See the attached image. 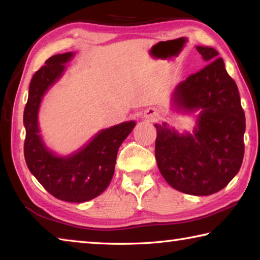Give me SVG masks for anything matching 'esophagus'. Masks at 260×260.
I'll return each mask as SVG.
<instances>
[{
	"mask_svg": "<svg viewBox=\"0 0 260 260\" xmlns=\"http://www.w3.org/2000/svg\"><path fill=\"white\" fill-rule=\"evenodd\" d=\"M144 117H146V119L148 121L155 122V121L159 119L160 114H159V111H158V110H156V109H149V110H147V112H146V114H144Z\"/></svg>",
	"mask_w": 260,
	"mask_h": 260,
	"instance_id": "esophagus-1",
	"label": "esophagus"
}]
</instances>
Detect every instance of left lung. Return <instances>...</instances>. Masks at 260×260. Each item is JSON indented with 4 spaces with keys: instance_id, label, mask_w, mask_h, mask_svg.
Wrapping results in <instances>:
<instances>
[{
    "instance_id": "1",
    "label": "left lung",
    "mask_w": 260,
    "mask_h": 260,
    "mask_svg": "<svg viewBox=\"0 0 260 260\" xmlns=\"http://www.w3.org/2000/svg\"><path fill=\"white\" fill-rule=\"evenodd\" d=\"M209 61L204 69L180 82L172 95L173 107L200 111L197 126L179 134L166 122L156 124L155 155L166 182L177 190L206 196L221 190L240 171L244 156L245 116L239 89L219 52L196 47Z\"/></svg>"
}]
</instances>
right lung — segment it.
<instances>
[{
    "label": "right lung",
    "mask_w": 260,
    "mask_h": 260,
    "mask_svg": "<svg viewBox=\"0 0 260 260\" xmlns=\"http://www.w3.org/2000/svg\"><path fill=\"white\" fill-rule=\"evenodd\" d=\"M73 52L51 56L29 83L24 110L25 160L39 182L56 199L82 203L95 199L108 188L114 173L118 149L129 135L135 121H125L102 129L85 147L70 156H57L43 143L38 113L43 95L61 77Z\"/></svg>",
    "instance_id": "add662e5"
}]
</instances>
